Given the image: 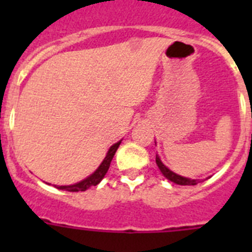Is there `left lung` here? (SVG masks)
Listing matches in <instances>:
<instances>
[{"label":"left lung","instance_id":"left-lung-1","mask_svg":"<svg viewBox=\"0 0 252 252\" xmlns=\"http://www.w3.org/2000/svg\"><path fill=\"white\" fill-rule=\"evenodd\" d=\"M157 164L158 166H159L160 171L162 173V175H164L166 179L170 180V182H173V183L179 184V186H195V184L198 183V180L195 179H189V178L175 174L174 171H171L170 169H168L164 164H162L161 160H160V158L158 157V155H157Z\"/></svg>","mask_w":252,"mask_h":252}]
</instances>
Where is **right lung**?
<instances>
[{"instance_id": "add662e5", "label": "right lung", "mask_w": 252, "mask_h": 252, "mask_svg": "<svg viewBox=\"0 0 252 252\" xmlns=\"http://www.w3.org/2000/svg\"><path fill=\"white\" fill-rule=\"evenodd\" d=\"M120 144H121V141L116 142V144H113V145L111 146L108 153H107L106 158H104L103 161L101 162V165L98 166V169H97L93 174H91L88 178L81 180L79 183L72 184V186H59V187L55 186V187H57L58 189H62V190H68V192H84V190H87V189L91 188V187L97 186V184L103 179L104 175H106L107 170H108V168H110L111 161H112L113 157H115V154L116 151H117V149H119Z\"/></svg>"}]
</instances>
